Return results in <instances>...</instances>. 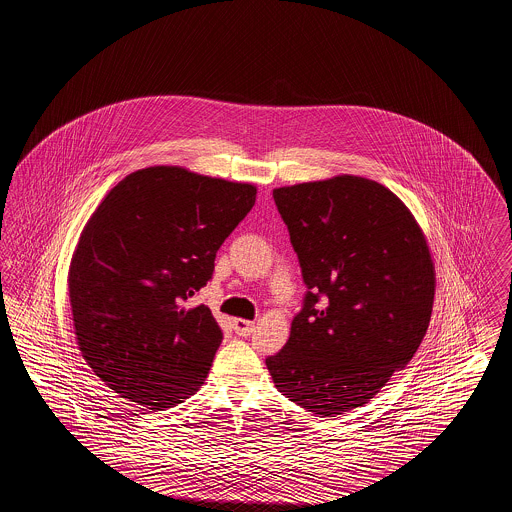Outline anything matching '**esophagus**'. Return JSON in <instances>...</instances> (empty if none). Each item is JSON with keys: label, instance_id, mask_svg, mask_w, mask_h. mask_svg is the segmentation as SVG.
<instances>
[{"label": "esophagus", "instance_id": "obj_1", "mask_svg": "<svg viewBox=\"0 0 512 512\" xmlns=\"http://www.w3.org/2000/svg\"><path fill=\"white\" fill-rule=\"evenodd\" d=\"M232 328H234V332L238 334V336H249L253 330H255V324L251 322V320H244V318H234V322H232Z\"/></svg>", "mask_w": 512, "mask_h": 512}]
</instances>
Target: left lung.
Listing matches in <instances>:
<instances>
[{
    "instance_id": "8db88e82",
    "label": "left lung",
    "mask_w": 512,
    "mask_h": 512,
    "mask_svg": "<svg viewBox=\"0 0 512 512\" xmlns=\"http://www.w3.org/2000/svg\"><path fill=\"white\" fill-rule=\"evenodd\" d=\"M272 197L307 292L268 372L295 405L349 413L409 365L428 330L430 249L403 201L368 178L345 174Z\"/></svg>"
}]
</instances>
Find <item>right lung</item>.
Instances as JSON below:
<instances>
[{
  "label": "right lung",
  "instance_id": "right-lung-1",
  "mask_svg": "<svg viewBox=\"0 0 512 512\" xmlns=\"http://www.w3.org/2000/svg\"><path fill=\"white\" fill-rule=\"evenodd\" d=\"M255 195L251 184L180 167L132 172L105 195L69 270L74 334L105 386L149 411L199 390L222 330L190 299Z\"/></svg>",
  "mask_w": 512,
  "mask_h": 512
}]
</instances>
